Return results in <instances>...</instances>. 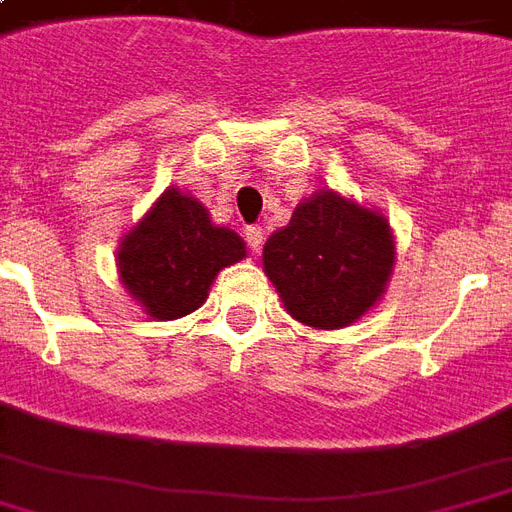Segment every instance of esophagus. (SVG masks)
<instances>
[{"instance_id":"obj_1","label":"esophagus","mask_w":512,"mask_h":512,"mask_svg":"<svg viewBox=\"0 0 512 512\" xmlns=\"http://www.w3.org/2000/svg\"><path fill=\"white\" fill-rule=\"evenodd\" d=\"M246 244L252 246V252H260V246H263V238H266V233H263V227H246Z\"/></svg>"}]
</instances>
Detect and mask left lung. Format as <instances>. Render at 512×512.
Here are the masks:
<instances>
[{
	"mask_svg": "<svg viewBox=\"0 0 512 512\" xmlns=\"http://www.w3.org/2000/svg\"><path fill=\"white\" fill-rule=\"evenodd\" d=\"M393 263L388 219L333 189L295 206L290 225L263 246V268L287 314L323 331L358 323L385 293Z\"/></svg>",
	"mask_w": 512,
	"mask_h": 512,
	"instance_id": "1",
	"label": "left lung"
}]
</instances>
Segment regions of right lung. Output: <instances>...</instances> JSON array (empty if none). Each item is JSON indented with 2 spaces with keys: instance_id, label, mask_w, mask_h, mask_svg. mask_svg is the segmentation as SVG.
Wrapping results in <instances>:
<instances>
[{
  "instance_id": "obj_1",
  "label": "right lung",
  "mask_w": 512,
  "mask_h": 512,
  "mask_svg": "<svg viewBox=\"0 0 512 512\" xmlns=\"http://www.w3.org/2000/svg\"><path fill=\"white\" fill-rule=\"evenodd\" d=\"M246 257L244 238L211 222L206 206L168 187L146 217L121 238L116 252L121 285L154 320L195 312L222 268Z\"/></svg>"
}]
</instances>
